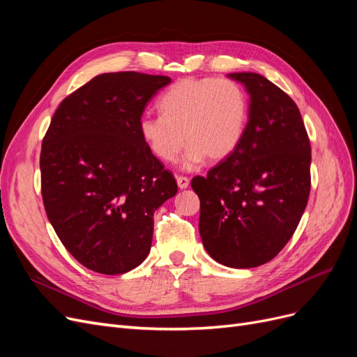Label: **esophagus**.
I'll list each match as a JSON object with an SVG mask.
<instances>
[{
    "instance_id": "1",
    "label": "esophagus",
    "mask_w": 357,
    "mask_h": 357,
    "mask_svg": "<svg viewBox=\"0 0 357 357\" xmlns=\"http://www.w3.org/2000/svg\"><path fill=\"white\" fill-rule=\"evenodd\" d=\"M189 177H185V176H177V185L180 189H186L189 186Z\"/></svg>"
}]
</instances>
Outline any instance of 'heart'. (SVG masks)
Returning a JSON list of instances; mask_svg holds the SVG:
<instances>
[{"label": "heart", "mask_w": 357, "mask_h": 357, "mask_svg": "<svg viewBox=\"0 0 357 357\" xmlns=\"http://www.w3.org/2000/svg\"><path fill=\"white\" fill-rule=\"evenodd\" d=\"M160 116H144L138 131L155 158L171 164L189 144L181 167L197 169L205 159L220 162L240 146L247 100L229 79H183L160 96Z\"/></svg>", "instance_id": "1"}]
</instances>
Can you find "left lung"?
<instances>
[{"instance_id":"left-lung-1","label":"left lung","mask_w":357,"mask_h":357,"mask_svg":"<svg viewBox=\"0 0 357 357\" xmlns=\"http://www.w3.org/2000/svg\"><path fill=\"white\" fill-rule=\"evenodd\" d=\"M250 95L248 122L235 152L190 185L201 201L207 253L229 268L274 259L295 234L311 189V146L298 105L256 73H232Z\"/></svg>"}]
</instances>
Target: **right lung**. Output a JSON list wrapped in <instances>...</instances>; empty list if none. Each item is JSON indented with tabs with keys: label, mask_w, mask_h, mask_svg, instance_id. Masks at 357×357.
<instances>
[{
	"label": "right lung",
	"mask_w": 357,
	"mask_h": 357,
	"mask_svg": "<svg viewBox=\"0 0 357 357\" xmlns=\"http://www.w3.org/2000/svg\"><path fill=\"white\" fill-rule=\"evenodd\" d=\"M167 75L105 73L63 98L43 138L41 197L61 243L91 271L117 275L147 257L153 213L177 193L138 131Z\"/></svg>",
	"instance_id": "add662e5"
}]
</instances>
